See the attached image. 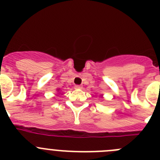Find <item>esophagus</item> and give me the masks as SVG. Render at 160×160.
Masks as SVG:
<instances>
[{
	"mask_svg": "<svg viewBox=\"0 0 160 160\" xmlns=\"http://www.w3.org/2000/svg\"><path fill=\"white\" fill-rule=\"evenodd\" d=\"M75 89H82V86H80V85H76Z\"/></svg>",
	"mask_w": 160,
	"mask_h": 160,
	"instance_id": "obj_1",
	"label": "esophagus"
}]
</instances>
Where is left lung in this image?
<instances>
[{
	"mask_svg": "<svg viewBox=\"0 0 160 160\" xmlns=\"http://www.w3.org/2000/svg\"><path fill=\"white\" fill-rule=\"evenodd\" d=\"M101 98H102V96H101Z\"/></svg>",
	"mask_w": 160,
	"mask_h": 160,
	"instance_id": "1",
	"label": "left lung"
}]
</instances>
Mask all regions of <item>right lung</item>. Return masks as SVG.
I'll list each match as a JSON object with an SVG mask.
<instances>
[{
    "label": "right lung",
    "mask_w": 160,
    "mask_h": 160,
    "mask_svg": "<svg viewBox=\"0 0 160 160\" xmlns=\"http://www.w3.org/2000/svg\"><path fill=\"white\" fill-rule=\"evenodd\" d=\"M57 91H58V92H60V91H61V90H60V89H57Z\"/></svg>",
    "instance_id": "1"
}]
</instances>
